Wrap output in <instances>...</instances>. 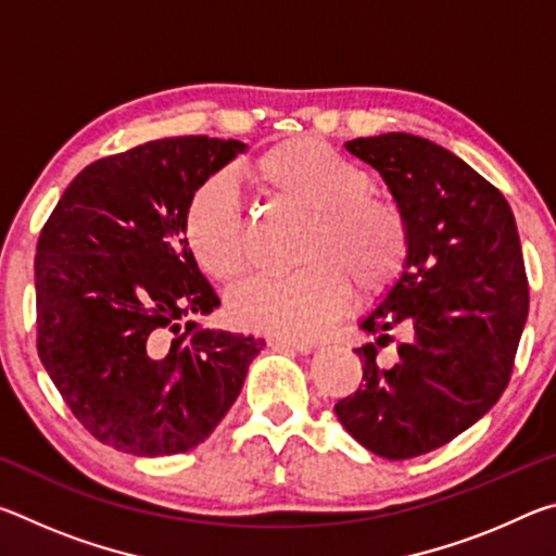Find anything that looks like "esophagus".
<instances>
[{"label":"esophagus","mask_w":556,"mask_h":556,"mask_svg":"<svg viewBox=\"0 0 556 556\" xmlns=\"http://www.w3.org/2000/svg\"><path fill=\"white\" fill-rule=\"evenodd\" d=\"M267 345L271 348H281V351H296V353H312L314 343L312 341H299V338H269Z\"/></svg>","instance_id":"1"}]
</instances>
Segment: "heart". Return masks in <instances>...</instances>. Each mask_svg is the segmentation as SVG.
<instances>
[{"label":"heart","mask_w":556,"mask_h":556,"mask_svg":"<svg viewBox=\"0 0 556 556\" xmlns=\"http://www.w3.org/2000/svg\"><path fill=\"white\" fill-rule=\"evenodd\" d=\"M250 178L271 203L306 215L285 277H257L230 294V316L252 331L314 338L353 299L380 296L397 285L412 252L407 215L372 193V176L312 137L267 149ZM184 235L205 275L240 279L250 267V232L228 176H211L186 203Z\"/></svg>","instance_id":"obj_1"}]
</instances>
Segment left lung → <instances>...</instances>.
Returning <instances> with one entry per match:
<instances>
[{"mask_svg": "<svg viewBox=\"0 0 556 556\" xmlns=\"http://www.w3.org/2000/svg\"><path fill=\"white\" fill-rule=\"evenodd\" d=\"M345 149L378 168L407 215L412 252L397 285L361 324L363 384L336 402L348 434L372 454H429L476 425L510 382L530 308L520 235L505 195L429 139L390 131ZM402 327L392 366L380 346Z\"/></svg>", "mask_w": 556, "mask_h": 556, "instance_id": "8db88e82", "label": "left lung"}]
</instances>
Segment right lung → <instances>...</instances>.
<instances>
[{
  "mask_svg": "<svg viewBox=\"0 0 556 556\" xmlns=\"http://www.w3.org/2000/svg\"><path fill=\"white\" fill-rule=\"evenodd\" d=\"M235 139L168 137L73 178L36 244V348L73 417L102 444L172 456L213 434L265 348L186 316L220 306L186 244L205 178Z\"/></svg>",
  "mask_w": 556,
  "mask_h": 556,
  "instance_id": "add662e5",
  "label": "right lung"
}]
</instances>
